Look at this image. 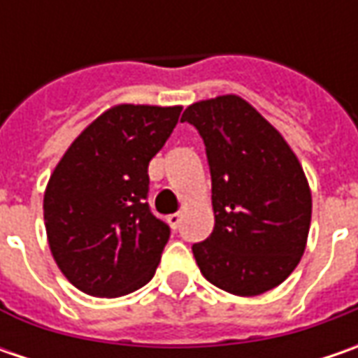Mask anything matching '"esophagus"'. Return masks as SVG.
Listing matches in <instances>:
<instances>
[{"label": "esophagus", "instance_id": "obj_1", "mask_svg": "<svg viewBox=\"0 0 358 358\" xmlns=\"http://www.w3.org/2000/svg\"><path fill=\"white\" fill-rule=\"evenodd\" d=\"M167 223H169V227L177 229L179 227V223H181V213H171L167 217Z\"/></svg>", "mask_w": 358, "mask_h": 358}]
</instances>
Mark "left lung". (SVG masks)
I'll list each match as a JSON object with an SVG mask.
<instances>
[{
	"label": "left lung",
	"mask_w": 358,
	"mask_h": 358,
	"mask_svg": "<svg viewBox=\"0 0 358 358\" xmlns=\"http://www.w3.org/2000/svg\"><path fill=\"white\" fill-rule=\"evenodd\" d=\"M211 169L215 227L193 245L203 277L237 296L279 287L299 265L310 227V187L291 145L239 95L189 105Z\"/></svg>",
	"instance_id": "1"
}]
</instances>
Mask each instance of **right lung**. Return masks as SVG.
<instances>
[{
	"instance_id": "right-lung-1",
	"label": "right lung",
	"mask_w": 358,
	"mask_h": 358,
	"mask_svg": "<svg viewBox=\"0 0 358 358\" xmlns=\"http://www.w3.org/2000/svg\"><path fill=\"white\" fill-rule=\"evenodd\" d=\"M181 105L109 107L67 147L43 193L49 251L65 279L91 296H123L153 279L169 227L149 211V161Z\"/></svg>"
}]
</instances>
